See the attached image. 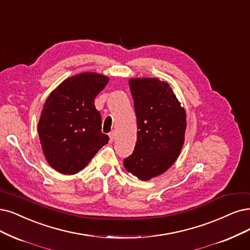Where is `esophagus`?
I'll use <instances>...</instances> for the list:
<instances>
[{"mask_svg": "<svg viewBox=\"0 0 250 250\" xmlns=\"http://www.w3.org/2000/svg\"><path fill=\"white\" fill-rule=\"evenodd\" d=\"M109 137H110V141L112 142V141L115 139V137H116V133H115V132H111V133L109 134Z\"/></svg>", "mask_w": 250, "mask_h": 250, "instance_id": "obj_1", "label": "esophagus"}]
</instances>
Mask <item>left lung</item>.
I'll return each mask as SVG.
<instances>
[{
	"label": "left lung",
	"instance_id": "left-lung-1",
	"mask_svg": "<svg viewBox=\"0 0 250 250\" xmlns=\"http://www.w3.org/2000/svg\"><path fill=\"white\" fill-rule=\"evenodd\" d=\"M137 117L135 150L125 159L127 172L143 181L165 173L184 144L187 112L168 82L143 77L128 80Z\"/></svg>",
	"mask_w": 250,
	"mask_h": 250
}]
</instances>
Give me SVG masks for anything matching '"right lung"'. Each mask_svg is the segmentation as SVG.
Here are the masks:
<instances>
[{"mask_svg": "<svg viewBox=\"0 0 250 250\" xmlns=\"http://www.w3.org/2000/svg\"><path fill=\"white\" fill-rule=\"evenodd\" d=\"M108 81L99 73H80L64 79L46 99L38 134L46 161L59 173H78L108 143L95 106Z\"/></svg>", "mask_w": 250, "mask_h": 250, "instance_id": "right-lung-1", "label": "right lung"}]
</instances>
